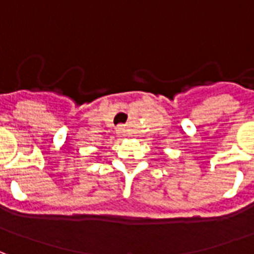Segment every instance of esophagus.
I'll list each match as a JSON object with an SVG mask.
<instances>
[{
	"mask_svg": "<svg viewBox=\"0 0 254 254\" xmlns=\"http://www.w3.org/2000/svg\"><path fill=\"white\" fill-rule=\"evenodd\" d=\"M117 133H118V136H120V137H125V127H117Z\"/></svg>",
	"mask_w": 254,
	"mask_h": 254,
	"instance_id": "obj_1",
	"label": "esophagus"
}]
</instances>
